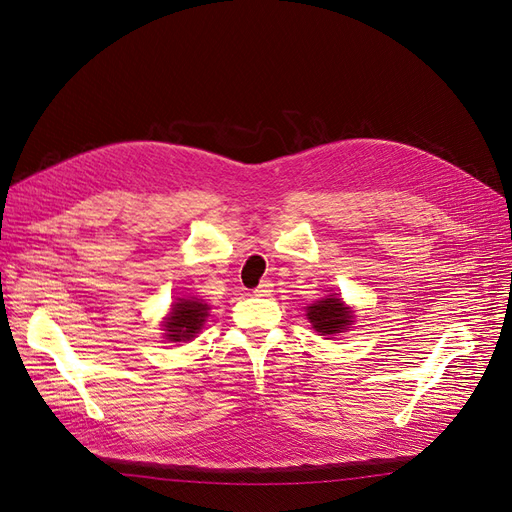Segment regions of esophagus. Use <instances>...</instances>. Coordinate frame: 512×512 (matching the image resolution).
Instances as JSON below:
<instances>
[{
    "mask_svg": "<svg viewBox=\"0 0 512 512\" xmlns=\"http://www.w3.org/2000/svg\"><path fill=\"white\" fill-rule=\"evenodd\" d=\"M271 292H273V283H271L269 279L260 281V285H258L256 290H254V294H256V296H271Z\"/></svg>",
    "mask_w": 512,
    "mask_h": 512,
    "instance_id": "1",
    "label": "esophagus"
}]
</instances>
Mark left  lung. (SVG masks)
<instances>
[{
    "label": "left lung",
    "mask_w": 512,
    "mask_h": 512,
    "mask_svg": "<svg viewBox=\"0 0 512 512\" xmlns=\"http://www.w3.org/2000/svg\"><path fill=\"white\" fill-rule=\"evenodd\" d=\"M306 317H309V321L321 336L340 334L353 323V313L338 296H327L315 302L306 309Z\"/></svg>",
    "instance_id": "1"
}]
</instances>
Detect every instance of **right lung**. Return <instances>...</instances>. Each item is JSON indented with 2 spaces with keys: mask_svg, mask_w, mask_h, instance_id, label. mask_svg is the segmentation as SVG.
Segmentation results:
<instances>
[{
  "mask_svg": "<svg viewBox=\"0 0 512 512\" xmlns=\"http://www.w3.org/2000/svg\"><path fill=\"white\" fill-rule=\"evenodd\" d=\"M210 306L201 300H185L180 298L174 309L170 313V317L163 321V330L168 332V340L172 342H182V340H191L195 338V334L201 330L203 321L208 317Z\"/></svg>",
  "mask_w": 512,
  "mask_h": 512,
  "instance_id": "right-lung-1",
  "label": "right lung"
}]
</instances>
